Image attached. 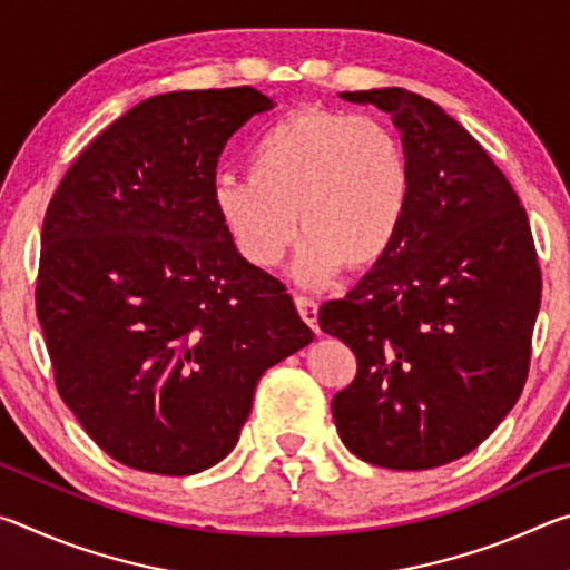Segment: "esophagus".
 <instances>
[{"mask_svg":"<svg viewBox=\"0 0 570 570\" xmlns=\"http://www.w3.org/2000/svg\"><path fill=\"white\" fill-rule=\"evenodd\" d=\"M296 302V308H298V314H302V320L312 326V330L320 334L322 330H320V304L314 302V298H308V296H296L294 298Z\"/></svg>","mask_w":570,"mask_h":570,"instance_id":"esophagus-1","label":"esophagus"}]
</instances>
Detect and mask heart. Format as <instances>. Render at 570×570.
Returning <instances> with one entry per match:
<instances>
[{
    "label": "heart",
    "mask_w": 570,
    "mask_h": 570,
    "mask_svg": "<svg viewBox=\"0 0 570 570\" xmlns=\"http://www.w3.org/2000/svg\"><path fill=\"white\" fill-rule=\"evenodd\" d=\"M410 163L390 125L308 108L268 125L246 153V176L220 173L210 198L248 264L272 268L304 230L294 278L322 286L382 262L410 204Z\"/></svg>",
    "instance_id": "b5f03b06"
}]
</instances>
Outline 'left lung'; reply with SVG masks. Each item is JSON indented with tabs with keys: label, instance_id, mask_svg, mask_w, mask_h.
I'll list each match as a JSON object with an SVG mask.
<instances>
[{
	"label": "left lung",
	"instance_id": "left-lung-1",
	"mask_svg": "<svg viewBox=\"0 0 570 570\" xmlns=\"http://www.w3.org/2000/svg\"><path fill=\"white\" fill-rule=\"evenodd\" d=\"M387 112L410 163V204L382 262L320 312L356 354L334 394L340 438L390 470H430L475 450L528 377L540 268L528 216L480 142L422 95L340 92Z\"/></svg>",
	"mask_w": 570,
	"mask_h": 570
}]
</instances>
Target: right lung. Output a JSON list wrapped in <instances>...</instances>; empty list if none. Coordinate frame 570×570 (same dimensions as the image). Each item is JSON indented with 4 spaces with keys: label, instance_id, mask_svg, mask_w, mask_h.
I'll return each instance as SVG.
<instances>
[{
    "label": "right lung",
    "instance_id": "right-lung-1",
    "mask_svg": "<svg viewBox=\"0 0 570 570\" xmlns=\"http://www.w3.org/2000/svg\"><path fill=\"white\" fill-rule=\"evenodd\" d=\"M254 88L148 98L55 190L37 320L60 397L122 465L196 475L236 448L268 366L312 344L282 282L238 254L210 198Z\"/></svg>",
    "mask_w": 570,
    "mask_h": 570
}]
</instances>
